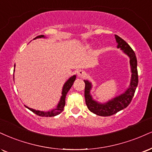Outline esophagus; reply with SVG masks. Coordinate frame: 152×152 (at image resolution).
Instances as JSON below:
<instances>
[{
  "label": "esophagus",
  "mask_w": 152,
  "mask_h": 152,
  "mask_svg": "<svg viewBox=\"0 0 152 152\" xmlns=\"http://www.w3.org/2000/svg\"><path fill=\"white\" fill-rule=\"evenodd\" d=\"M86 72L83 70H79L77 72V75L78 77H81V78L84 77V76H86Z\"/></svg>",
  "instance_id": "34e87169"
}]
</instances>
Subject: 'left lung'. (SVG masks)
Instances as JSON below:
<instances>
[{
  "mask_svg": "<svg viewBox=\"0 0 152 152\" xmlns=\"http://www.w3.org/2000/svg\"><path fill=\"white\" fill-rule=\"evenodd\" d=\"M118 48L121 49L125 54L129 57V63L131 67V81L129 86L124 94L116 96L107 103H100L93 99L90 94V91L92 88L91 82L86 81L85 82V99L86 104L91 112L99 116H110L115 114L119 111L126 108L129 105L134 97L135 91L138 85V72H137V61L135 53L130 46L124 39L118 35H115Z\"/></svg>",
  "mask_w": 152,
  "mask_h": 152,
  "instance_id": "8db88e82",
  "label": "left lung"
}]
</instances>
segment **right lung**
<instances>
[{"instance_id":"1","label":"right lung","mask_w":152,"mask_h":152,"mask_svg":"<svg viewBox=\"0 0 152 152\" xmlns=\"http://www.w3.org/2000/svg\"><path fill=\"white\" fill-rule=\"evenodd\" d=\"M42 37H45L44 35H39L36 37L34 39H37V38H42ZM76 75H74V76L69 78V79L67 80V81L64 83V85L63 86V88H62L61 98H60L59 102H58V105L56 106V108L51 110L47 111V112H44V111L36 110L30 108V107H27V106H25V107H26L27 108H28L30 110L32 111V112L35 113L36 115H37L39 116H42V117H54V116L57 115L58 114H60V113L64 110V107L65 106L66 96L68 91L70 90L71 86H72L73 83H74V81L76 80Z\"/></svg>"}]
</instances>
